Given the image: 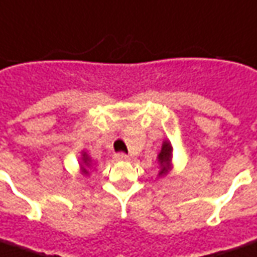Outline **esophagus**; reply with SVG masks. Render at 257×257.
<instances>
[{
    "label": "esophagus",
    "instance_id": "esophagus-1",
    "mask_svg": "<svg viewBox=\"0 0 257 257\" xmlns=\"http://www.w3.org/2000/svg\"><path fill=\"white\" fill-rule=\"evenodd\" d=\"M113 158H114V161H125L128 157L125 155L124 152H117V154L113 155Z\"/></svg>",
    "mask_w": 257,
    "mask_h": 257
}]
</instances>
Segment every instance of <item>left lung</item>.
Wrapping results in <instances>:
<instances>
[{
  "mask_svg": "<svg viewBox=\"0 0 257 257\" xmlns=\"http://www.w3.org/2000/svg\"><path fill=\"white\" fill-rule=\"evenodd\" d=\"M171 161H172V146L169 141H165L162 144L161 152L158 155V162L161 166V171H159V176H164L168 173V171L171 169Z\"/></svg>",
  "mask_w": 257,
  "mask_h": 257,
  "instance_id": "left-lung-1",
  "label": "left lung"
}]
</instances>
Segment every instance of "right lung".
I'll use <instances>...</instances> for the list:
<instances>
[{
  "label": "right lung",
  "mask_w": 257,
  "mask_h": 257,
  "mask_svg": "<svg viewBox=\"0 0 257 257\" xmlns=\"http://www.w3.org/2000/svg\"><path fill=\"white\" fill-rule=\"evenodd\" d=\"M91 158L86 155V154H84L82 155V164H81V168H82V173L84 175H89V169H91Z\"/></svg>",
  "instance_id": "obj_1"
}]
</instances>
